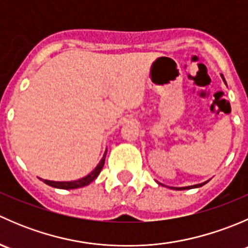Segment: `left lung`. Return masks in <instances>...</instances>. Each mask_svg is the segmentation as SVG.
Here are the masks:
<instances>
[{
	"label": "left lung",
	"instance_id": "left-lung-1",
	"mask_svg": "<svg viewBox=\"0 0 248 248\" xmlns=\"http://www.w3.org/2000/svg\"><path fill=\"white\" fill-rule=\"evenodd\" d=\"M224 80V79H223ZM207 182V181H206ZM206 182H202V184H198V185H193V186H187V187H172V189H180V191H181V189H191V188H197V187H202V185H205L206 184ZM159 184V182H158ZM159 185H162V184H159ZM171 188V187H170Z\"/></svg>",
	"mask_w": 248,
	"mask_h": 248
}]
</instances>
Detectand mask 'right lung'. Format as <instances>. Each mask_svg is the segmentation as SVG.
<instances>
[{"instance_id": "right-lung-1", "label": "right lung", "mask_w": 248, "mask_h": 248, "mask_svg": "<svg viewBox=\"0 0 248 248\" xmlns=\"http://www.w3.org/2000/svg\"><path fill=\"white\" fill-rule=\"evenodd\" d=\"M106 156H107V150L104 152L103 157H102L101 162L98 163V166L93 169L89 175H86L82 179L76 180V181H50V180H43L46 185L49 186L55 187V188H61V189H74V188H80V187L87 186L89 184H91L94 179L99 175L102 168L104 166V162H106Z\"/></svg>"}]
</instances>
